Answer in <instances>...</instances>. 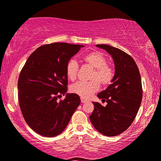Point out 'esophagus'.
Here are the masks:
<instances>
[{"label":"esophagus","mask_w":161,"mask_h":161,"mask_svg":"<svg viewBox=\"0 0 161 161\" xmlns=\"http://www.w3.org/2000/svg\"><path fill=\"white\" fill-rule=\"evenodd\" d=\"M80 101H81V103H86V102H88V100H86V99H85V98H80Z\"/></svg>","instance_id":"34e87169"}]
</instances>
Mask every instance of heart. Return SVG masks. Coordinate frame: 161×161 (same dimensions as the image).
<instances>
[{"label": "heart", "mask_w": 161, "mask_h": 161, "mask_svg": "<svg viewBox=\"0 0 161 161\" xmlns=\"http://www.w3.org/2000/svg\"><path fill=\"white\" fill-rule=\"evenodd\" d=\"M84 65L93 68L89 76L88 82H78L70 87L71 93L83 98H88L99 89L100 84L102 86H108L112 83L114 77V70L107 63V58L100 52L93 51L83 56ZM79 65L77 62L70 60L66 64L65 74L67 78L71 81L77 78Z\"/></svg>", "instance_id": "heart-1"}]
</instances>
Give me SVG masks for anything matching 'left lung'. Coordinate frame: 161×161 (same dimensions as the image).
<instances>
[{"mask_svg": "<svg viewBox=\"0 0 161 161\" xmlns=\"http://www.w3.org/2000/svg\"><path fill=\"white\" fill-rule=\"evenodd\" d=\"M112 55L115 65L112 83L97 96L102 102H93L94 109L90 120L96 130L106 136L121 134L132 125L142 98V80L139 69L132 57L121 49L97 44Z\"/></svg>", "mask_w": 161, "mask_h": 161, "instance_id": "1", "label": "left lung"}]
</instances>
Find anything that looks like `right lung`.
<instances>
[{"label": "right lung", "mask_w": 161, "mask_h": 161, "mask_svg": "<svg viewBox=\"0 0 161 161\" xmlns=\"http://www.w3.org/2000/svg\"><path fill=\"white\" fill-rule=\"evenodd\" d=\"M83 45L63 42L44 44L27 59L18 80L22 115L34 132L55 137L65 129L80 103L79 96L67 93L65 66Z\"/></svg>", "instance_id": "add662e5"}]
</instances>
